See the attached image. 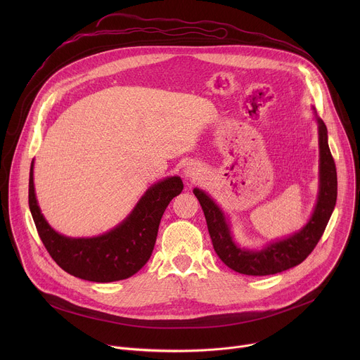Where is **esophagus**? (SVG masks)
Segmentation results:
<instances>
[{"label": "esophagus", "mask_w": 360, "mask_h": 360, "mask_svg": "<svg viewBox=\"0 0 360 360\" xmlns=\"http://www.w3.org/2000/svg\"><path fill=\"white\" fill-rule=\"evenodd\" d=\"M184 176L186 178V179H189V181H198L200 176H202V169H200V167L199 165H196V164H188L186 167H185V169H184Z\"/></svg>", "instance_id": "esophagus-1"}]
</instances>
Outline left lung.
<instances>
[{
	"label": "left lung",
	"mask_w": 360,
	"mask_h": 360,
	"mask_svg": "<svg viewBox=\"0 0 360 360\" xmlns=\"http://www.w3.org/2000/svg\"><path fill=\"white\" fill-rule=\"evenodd\" d=\"M314 115L318 124L319 138V192L312 217L295 233L269 242L259 249L239 246L233 239L229 218L219 208V205L205 191L199 188L193 189L207 219L214 249L221 261L235 272L250 276L283 272L303 262L322 238L336 205L338 176L328 143L326 125L318 117L315 108Z\"/></svg>",
	"instance_id": "obj_1"
}]
</instances>
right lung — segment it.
Here are the masks:
<instances>
[{"label": "right lung", "mask_w": 360, "mask_h": 360, "mask_svg": "<svg viewBox=\"0 0 360 360\" xmlns=\"http://www.w3.org/2000/svg\"><path fill=\"white\" fill-rule=\"evenodd\" d=\"M182 189L179 176L164 178L150 185L131 214L111 231L92 238H70L51 228L41 214L34 188L32 161L28 203L38 235L51 258L75 278L107 283L135 275L148 262L161 218Z\"/></svg>", "instance_id": "1"}]
</instances>
